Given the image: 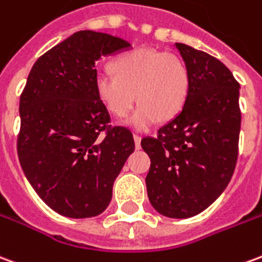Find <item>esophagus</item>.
<instances>
[{"label": "esophagus", "mask_w": 262, "mask_h": 262, "mask_svg": "<svg viewBox=\"0 0 262 262\" xmlns=\"http://www.w3.org/2000/svg\"><path fill=\"white\" fill-rule=\"evenodd\" d=\"M133 140H135V146H136V149H140V142H142V137L137 136V135H133Z\"/></svg>", "instance_id": "34e87169"}]
</instances>
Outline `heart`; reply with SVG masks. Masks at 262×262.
I'll use <instances>...</instances> for the list:
<instances>
[{"mask_svg":"<svg viewBox=\"0 0 262 262\" xmlns=\"http://www.w3.org/2000/svg\"><path fill=\"white\" fill-rule=\"evenodd\" d=\"M113 69L115 74L96 72L95 89L106 109L119 118L135 105L137 92L140 105L127 119L135 130H149L160 118H174L186 103L188 72L177 55L139 48L118 58Z\"/></svg>","mask_w":262,"mask_h":262,"instance_id":"1","label":"heart"}]
</instances>
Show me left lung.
<instances>
[{
	"instance_id": "8db88e82",
	"label": "left lung",
	"mask_w": 262,
	"mask_h": 262,
	"mask_svg": "<svg viewBox=\"0 0 262 262\" xmlns=\"http://www.w3.org/2000/svg\"><path fill=\"white\" fill-rule=\"evenodd\" d=\"M188 72V93L180 113L146 137L151 164L146 177L150 204L170 219L204 211L233 177L241 127L239 85L217 58L174 43Z\"/></svg>"
}]
</instances>
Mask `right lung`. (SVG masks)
Here are the masks:
<instances>
[{
	"label": "right lung",
	"mask_w": 262,
	"mask_h": 262,
	"mask_svg": "<svg viewBox=\"0 0 262 262\" xmlns=\"http://www.w3.org/2000/svg\"><path fill=\"white\" fill-rule=\"evenodd\" d=\"M130 48L119 36L79 31L42 55L29 72L19 99L18 157L36 194L61 215L103 213L135 150L130 130L106 129L109 112L93 83L102 56Z\"/></svg>",
	"instance_id": "1"
}]
</instances>
